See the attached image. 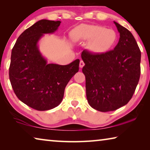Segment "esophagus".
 Returning a JSON list of instances; mask_svg holds the SVG:
<instances>
[{
	"mask_svg": "<svg viewBox=\"0 0 150 150\" xmlns=\"http://www.w3.org/2000/svg\"><path fill=\"white\" fill-rule=\"evenodd\" d=\"M84 65H85L84 62H83V60H81V61H80V63H79V67H80L81 68H82Z\"/></svg>",
	"mask_w": 150,
	"mask_h": 150,
	"instance_id": "esophagus-1",
	"label": "esophagus"
}]
</instances>
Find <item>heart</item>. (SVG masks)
Masks as SVG:
<instances>
[{"label":"heart","instance_id":"obj_1","mask_svg":"<svg viewBox=\"0 0 150 150\" xmlns=\"http://www.w3.org/2000/svg\"><path fill=\"white\" fill-rule=\"evenodd\" d=\"M73 35L79 41H88V49L96 54L110 51L118 40L115 30L98 25L81 24L73 30Z\"/></svg>","mask_w":150,"mask_h":150}]
</instances>
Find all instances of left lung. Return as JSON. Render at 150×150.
<instances>
[{
    "label": "left lung",
    "mask_w": 150,
    "mask_h": 150,
    "mask_svg": "<svg viewBox=\"0 0 150 150\" xmlns=\"http://www.w3.org/2000/svg\"><path fill=\"white\" fill-rule=\"evenodd\" d=\"M120 34L115 49L102 54L81 53L86 95L91 107L108 112L126 105L140 76L141 52L132 33L114 21Z\"/></svg>",
    "instance_id": "obj_1"
}]
</instances>
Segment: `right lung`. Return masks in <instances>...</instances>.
<instances>
[{"mask_svg":"<svg viewBox=\"0 0 150 150\" xmlns=\"http://www.w3.org/2000/svg\"><path fill=\"white\" fill-rule=\"evenodd\" d=\"M61 22L39 20L20 34L11 53L9 78L20 100L37 110H47L62 103L66 85L79 71V59L61 65L47 63L39 50L44 34H54Z\"/></svg>","mask_w":150,"mask_h":150,"instance_id":"1","label":"right lung"}]
</instances>
